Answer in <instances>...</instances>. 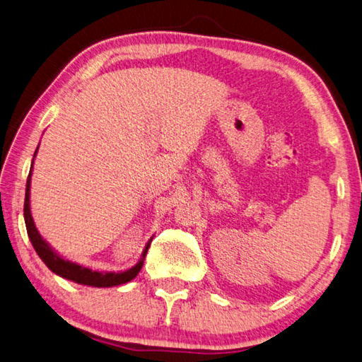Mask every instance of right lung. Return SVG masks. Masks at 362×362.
I'll return each instance as SVG.
<instances>
[{
    "label": "right lung",
    "instance_id": "obj_1",
    "mask_svg": "<svg viewBox=\"0 0 362 362\" xmlns=\"http://www.w3.org/2000/svg\"><path fill=\"white\" fill-rule=\"evenodd\" d=\"M37 153V151H35ZM35 158V155H34ZM34 164V160H32ZM30 173L32 168L28 176V182H26V197H24V221H26V229H28V235L30 238V243L34 246L37 254L40 255V259L45 262V264L55 274H59L60 277H65L68 280H72V282L80 284V285H90V286H98V288H107V286H116V285H122L130 282L138 272L141 271L144 259H146V254L148 251V245L144 249V252L141 255L139 263L133 267L132 269H128L125 272H98V271H91L88 268L80 267V264L71 263L68 260H63L62 257L55 254L52 249L47 246L45 240L40 237L38 230L35 229L34 220L30 216V207H29V192H30Z\"/></svg>",
    "mask_w": 362,
    "mask_h": 362
}]
</instances>
